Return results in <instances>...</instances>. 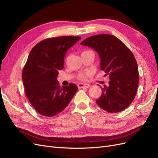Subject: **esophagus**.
Instances as JSON below:
<instances>
[{
  "label": "esophagus",
  "mask_w": 158,
  "mask_h": 158,
  "mask_svg": "<svg viewBox=\"0 0 158 158\" xmlns=\"http://www.w3.org/2000/svg\"><path fill=\"white\" fill-rule=\"evenodd\" d=\"M90 85L88 84H82V83H80L78 84V87L79 88H89Z\"/></svg>",
  "instance_id": "obj_1"
}]
</instances>
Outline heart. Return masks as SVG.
Here are the masks:
<instances>
[{
	"instance_id": "b5f03b06",
	"label": "heart",
	"mask_w": 158,
	"mask_h": 158,
	"mask_svg": "<svg viewBox=\"0 0 158 158\" xmlns=\"http://www.w3.org/2000/svg\"><path fill=\"white\" fill-rule=\"evenodd\" d=\"M88 51H84L82 53H84V52H88ZM90 76V73H82L80 74L79 76H78V78L81 80H86L88 78V76Z\"/></svg>"
}]
</instances>
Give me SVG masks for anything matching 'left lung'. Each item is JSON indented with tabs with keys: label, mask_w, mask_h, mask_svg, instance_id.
<instances>
[{
	"label": "left lung",
	"mask_w": 158,
	"mask_h": 158,
	"mask_svg": "<svg viewBox=\"0 0 158 158\" xmlns=\"http://www.w3.org/2000/svg\"><path fill=\"white\" fill-rule=\"evenodd\" d=\"M96 51L101 59L100 69L109 76L107 87L104 85L98 106L109 113L127 109L135 99L139 82L137 62L132 51L115 36L99 34L81 42Z\"/></svg>",
	"instance_id": "8db88e82"
}]
</instances>
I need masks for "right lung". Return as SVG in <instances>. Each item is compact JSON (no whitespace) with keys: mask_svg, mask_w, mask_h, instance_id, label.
<instances>
[{"mask_svg":"<svg viewBox=\"0 0 158 158\" xmlns=\"http://www.w3.org/2000/svg\"><path fill=\"white\" fill-rule=\"evenodd\" d=\"M81 39L76 36L47 38L31 50L22 70L26 96L37 112L54 117L69 104L78 87L74 84L60 87L56 80L64 68V57L71 47Z\"/></svg>","mask_w":158,"mask_h":158,"instance_id":"add662e5","label":"right lung"}]
</instances>
